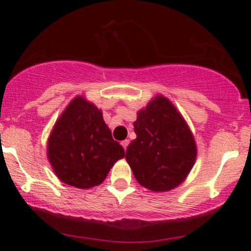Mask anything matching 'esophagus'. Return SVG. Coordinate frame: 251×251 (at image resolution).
Segmentation results:
<instances>
[{"label":"esophagus","mask_w":251,"mask_h":251,"mask_svg":"<svg viewBox=\"0 0 251 251\" xmlns=\"http://www.w3.org/2000/svg\"><path fill=\"white\" fill-rule=\"evenodd\" d=\"M128 144H130V141H128V140H125V141L121 142V146L124 147V149H125V151H126V148H127Z\"/></svg>","instance_id":"34e87169"}]
</instances>
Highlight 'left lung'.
I'll list each match as a JSON object with an SVG mask.
<instances>
[{
	"label": "left lung",
	"mask_w": 251,
	"mask_h": 251,
	"mask_svg": "<svg viewBox=\"0 0 251 251\" xmlns=\"http://www.w3.org/2000/svg\"><path fill=\"white\" fill-rule=\"evenodd\" d=\"M137 138L128 144L126 160L138 183L154 192L170 191L191 171L196 142L170 100L154 98L133 123Z\"/></svg>",
	"instance_id": "1"
}]
</instances>
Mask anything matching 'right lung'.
<instances>
[{
  "mask_svg": "<svg viewBox=\"0 0 251 251\" xmlns=\"http://www.w3.org/2000/svg\"><path fill=\"white\" fill-rule=\"evenodd\" d=\"M125 151L114 141L102 111L85 98L72 100L48 140V159L60 181L76 188L102 183Z\"/></svg>",
  "mask_w": 251,
  "mask_h": 251,
  "instance_id": "1",
  "label": "right lung"
}]
</instances>
